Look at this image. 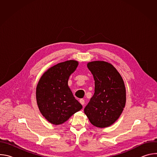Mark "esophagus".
<instances>
[{"mask_svg":"<svg viewBox=\"0 0 157 157\" xmlns=\"http://www.w3.org/2000/svg\"><path fill=\"white\" fill-rule=\"evenodd\" d=\"M79 102H80L82 105H84V103H85V101H84V100L83 99H81L79 100Z\"/></svg>","mask_w":157,"mask_h":157,"instance_id":"1","label":"esophagus"}]
</instances>
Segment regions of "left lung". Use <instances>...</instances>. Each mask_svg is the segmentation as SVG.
Listing matches in <instances>:
<instances>
[{
  "mask_svg": "<svg viewBox=\"0 0 157 157\" xmlns=\"http://www.w3.org/2000/svg\"><path fill=\"white\" fill-rule=\"evenodd\" d=\"M87 66L94 79V94L84 111L94 126L104 128L113 124L121 115L126 101L123 79L113 64L94 61Z\"/></svg>",
  "mask_w": 157,
  "mask_h": 157,
  "instance_id": "8db88e82",
  "label": "left lung"
}]
</instances>
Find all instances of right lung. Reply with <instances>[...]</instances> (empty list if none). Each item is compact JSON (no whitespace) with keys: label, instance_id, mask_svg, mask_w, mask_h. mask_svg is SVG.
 Returning a JSON list of instances; mask_svg holds the SVG:
<instances>
[{"label":"right lung","instance_id":"1","mask_svg":"<svg viewBox=\"0 0 157 157\" xmlns=\"http://www.w3.org/2000/svg\"><path fill=\"white\" fill-rule=\"evenodd\" d=\"M78 66L75 60L59 63L44 72L38 82L36 98L39 110L52 124H63L82 108L68 84Z\"/></svg>","mask_w":157,"mask_h":157}]
</instances>
